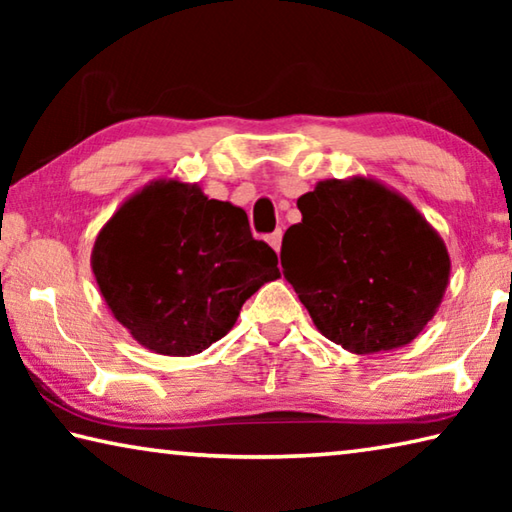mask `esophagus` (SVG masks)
I'll return each instance as SVG.
<instances>
[{
  "instance_id": "obj_1",
  "label": "esophagus",
  "mask_w": 512,
  "mask_h": 512,
  "mask_svg": "<svg viewBox=\"0 0 512 512\" xmlns=\"http://www.w3.org/2000/svg\"><path fill=\"white\" fill-rule=\"evenodd\" d=\"M268 244L275 250V253H280V246H282V230H275L273 235H268Z\"/></svg>"
}]
</instances>
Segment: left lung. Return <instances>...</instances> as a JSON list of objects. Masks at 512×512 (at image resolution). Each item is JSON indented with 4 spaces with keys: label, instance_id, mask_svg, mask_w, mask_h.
I'll return each instance as SVG.
<instances>
[{
    "label": "left lung",
    "instance_id": "1",
    "mask_svg": "<svg viewBox=\"0 0 512 512\" xmlns=\"http://www.w3.org/2000/svg\"><path fill=\"white\" fill-rule=\"evenodd\" d=\"M298 210L280 257L318 332L354 354L409 345L449 284L443 237L409 198L366 176L320 180Z\"/></svg>",
    "mask_w": 512,
    "mask_h": 512
}]
</instances>
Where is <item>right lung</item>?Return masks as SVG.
Returning a JSON list of instances; mask_svg holds the SVG:
<instances>
[{"label": "right lung", "mask_w": 512, "mask_h": 512, "mask_svg": "<svg viewBox=\"0 0 512 512\" xmlns=\"http://www.w3.org/2000/svg\"><path fill=\"white\" fill-rule=\"evenodd\" d=\"M90 264L112 316L164 357L210 348L244 302L280 277L275 250L253 239L241 207L178 178L128 196L99 230Z\"/></svg>", "instance_id": "obj_1"}]
</instances>
